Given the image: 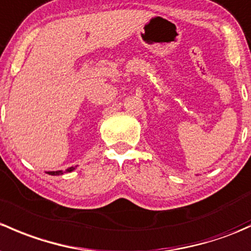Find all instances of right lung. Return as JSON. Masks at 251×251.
<instances>
[{
	"mask_svg": "<svg viewBox=\"0 0 251 251\" xmlns=\"http://www.w3.org/2000/svg\"><path fill=\"white\" fill-rule=\"evenodd\" d=\"M75 170V167H70V168H67L66 171H50V172H47V173H48L49 176H61V174H63V173H70Z\"/></svg>",
	"mask_w": 251,
	"mask_h": 251,
	"instance_id": "add662e5",
	"label": "right lung"
}]
</instances>
